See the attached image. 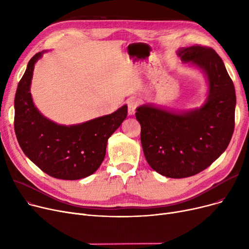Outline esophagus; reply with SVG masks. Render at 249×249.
Listing matches in <instances>:
<instances>
[{"label": "esophagus", "instance_id": "1", "mask_svg": "<svg viewBox=\"0 0 249 249\" xmlns=\"http://www.w3.org/2000/svg\"><path fill=\"white\" fill-rule=\"evenodd\" d=\"M139 105V102L137 99L135 98H130L128 101H127V107H128V114L129 115H133L138 107Z\"/></svg>", "mask_w": 249, "mask_h": 249}]
</instances>
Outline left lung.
<instances>
[{"mask_svg":"<svg viewBox=\"0 0 249 249\" xmlns=\"http://www.w3.org/2000/svg\"><path fill=\"white\" fill-rule=\"evenodd\" d=\"M178 55L205 71L209 82L206 104L185 114L145 105L138 107L135 114L148 164L172 178L201 173L225 151L234 131L236 105L233 82L213 48L184 47L178 50Z\"/></svg>","mask_w":249,"mask_h":249,"instance_id":"obj_1","label":"left lung"}]
</instances>
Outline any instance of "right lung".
<instances>
[{"label": "right lung", "mask_w": 249, "mask_h": 249, "mask_svg": "<svg viewBox=\"0 0 249 249\" xmlns=\"http://www.w3.org/2000/svg\"><path fill=\"white\" fill-rule=\"evenodd\" d=\"M38 52L28 62L15 96L14 128L26 156L42 172L59 179L93 175L106 155L107 141L127 116V106L90 121L62 126L49 121L35 108L30 85Z\"/></svg>", "instance_id": "1"}]
</instances>
